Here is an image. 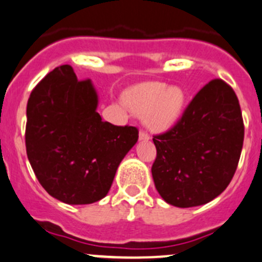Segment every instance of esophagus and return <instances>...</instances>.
<instances>
[{
  "mask_svg": "<svg viewBox=\"0 0 262 262\" xmlns=\"http://www.w3.org/2000/svg\"><path fill=\"white\" fill-rule=\"evenodd\" d=\"M149 138H150L149 134H148L146 130L139 132V141H148Z\"/></svg>",
  "mask_w": 262,
  "mask_h": 262,
  "instance_id": "esophagus-1",
  "label": "esophagus"
}]
</instances>
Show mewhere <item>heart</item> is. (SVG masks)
<instances>
[{"mask_svg": "<svg viewBox=\"0 0 262 262\" xmlns=\"http://www.w3.org/2000/svg\"><path fill=\"white\" fill-rule=\"evenodd\" d=\"M124 102L136 114H144V121L152 130L165 132L180 119L186 95L179 86L144 82L128 90L124 95Z\"/></svg>", "mask_w": 262, "mask_h": 262, "instance_id": "b5f03b06", "label": "heart"}]
</instances>
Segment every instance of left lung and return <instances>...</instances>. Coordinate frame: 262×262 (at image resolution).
Masks as SVG:
<instances>
[{"label":"left lung","mask_w":262,"mask_h":262,"mask_svg":"<svg viewBox=\"0 0 262 262\" xmlns=\"http://www.w3.org/2000/svg\"><path fill=\"white\" fill-rule=\"evenodd\" d=\"M244 137L236 92L221 78L208 82L172 128L153 136L152 176L163 200L191 208L222 194L237 170Z\"/></svg>","instance_id":"1"}]
</instances>
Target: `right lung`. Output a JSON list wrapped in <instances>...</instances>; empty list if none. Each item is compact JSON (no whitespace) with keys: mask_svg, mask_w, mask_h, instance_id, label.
Masks as SVG:
<instances>
[{"mask_svg":"<svg viewBox=\"0 0 262 262\" xmlns=\"http://www.w3.org/2000/svg\"><path fill=\"white\" fill-rule=\"evenodd\" d=\"M90 80L70 64L49 72L26 106L25 146L36 179L66 204H91L109 192L118 166L138 141L136 126L102 121Z\"/></svg>","mask_w":262,"mask_h":262,"instance_id":"add662e5","label":"right lung"}]
</instances>
